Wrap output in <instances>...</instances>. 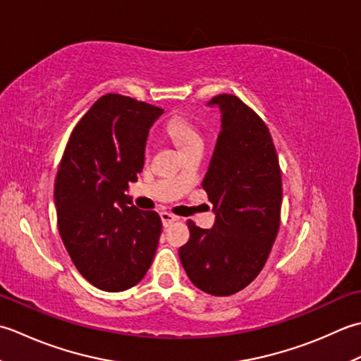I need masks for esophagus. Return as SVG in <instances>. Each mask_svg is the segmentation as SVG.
Returning a JSON list of instances; mask_svg holds the SVG:
<instances>
[{"instance_id": "esophagus-1", "label": "esophagus", "mask_w": 361, "mask_h": 361, "mask_svg": "<svg viewBox=\"0 0 361 361\" xmlns=\"http://www.w3.org/2000/svg\"><path fill=\"white\" fill-rule=\"evenodd\" d=\"M160 218H161V223H164L165 227H168L171 223L178 221V219H179L178 216L173 215V213H170V212H161L160 213Z\"/></svg>"}]
</instances>
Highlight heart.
I'll return each mask as SVG.
<instances>
[{
	"label": "heart",
	"instance_id": "b5f03b06",
	"mask_svg": "<svg viewBox=\"0 0 361 361\" xmlns=\"http://www.w3.org/2000/svg\"><path fill=\"white\" fill-rule=\"evenodd\" d=\"M165 132L178 145V148L183 152V156L190 151L202 148L204 145V138L200 129L195 126L193 121L183 115H173L171 118H168L165 123Z\"/></svg>",
	"mask_w": 361,
	"mask_h": 361
}]
</instances>
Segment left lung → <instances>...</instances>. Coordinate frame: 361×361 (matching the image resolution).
I'll return each instance as SVG.
<instances>
[{"instance_id": "1", "label": "left lung", "mask_w": 361, "mask_h": 361, "mask_svg": "<svg viewBox=\"0 0 361 361\" xmlns=\"http://www.w3.org/2000/svg\"><path fill=\"white\" fill-rule=\"evenodd\" d=\"M221 132L202 188L216 212L215 226L187 221L190 240L180 263L195 286L231 296L260 274L281 226L282 176L269 129L235 94H218Z\"/></svg>"}]
</instances>
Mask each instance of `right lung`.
<instances>
[{"label":"right lung","instance_id":"add662e5","mask_svg":"<svg viewBox=\"0 0 361 361\" xmlns=\"http://www.w3.org/2000/svg\"><path fill=\"white\" fill-rule=\"evenodd\" d=\"M164 109L107 93L73 129L54 183L59 233L93 286L124 291L149 269L161 233L157 212L124 195L143 170L146 137Z\"/></svg>","mask_w":361,"mask_h":361}]
</instances>
